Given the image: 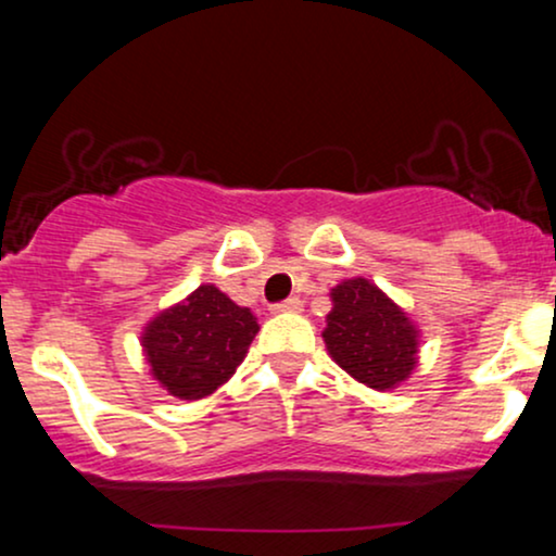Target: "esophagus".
Here are the masks:
<instances>
[{
	"label": "esophagus",
	"mask_w": 556,
	"mask_h": 556,
	"mask_svg": "<svg viewBox=\"0 0 556 556\" xmlns=\"http://www.w3.org/2000/svg\"><path fill=\"white\" fill-rule=\"evenodd\" d=\"M300 305H303V300H300L298 295H292V298L282 300V303H274L271 311L274 314H282V311H300Z\"/></svg>",
	"instance_id": "1"
}]
</instances>
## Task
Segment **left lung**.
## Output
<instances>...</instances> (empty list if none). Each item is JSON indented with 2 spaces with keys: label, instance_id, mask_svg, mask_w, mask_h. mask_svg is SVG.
<instances>
[{
  "label": "left lung",
  "instance_id": "left-lung-1",
  "mask_svg": "<svg viewBox=\"0 0 556 556\" xmlns=\"http://www.w3.org/2000/svg\"><path fill=\"white\" fill-rule=\"evenodd\" d=\"M324 342L353 379L389 389L416 366L418 334L407 316L368 279H350L331 290Z\"/></svg>",
  "mask_w": 556,
  "mask_h": 556
}]
</instances>
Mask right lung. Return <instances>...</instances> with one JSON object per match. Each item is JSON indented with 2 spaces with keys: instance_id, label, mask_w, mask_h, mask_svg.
<instances>
[{
  "instance_id": "add662e5",
  "label": "right lung",
  "mask_w": 556,
  "mask_h": 556,
  "mask_svg": "<svg viewBox=\"0 0 556 556\" xmlns=\"http://www.w3.org/2000/svg\"><path fill=\"white\" fill-rule=\"evenodd\" d=\"M256 331L251 311L203 285L146 327L143 348L151 371L175 397L201 400L235 374Z\"/></svg>"
}]
</instances>
